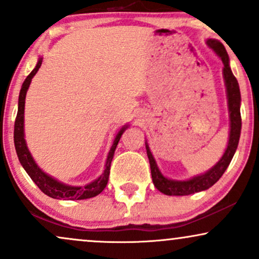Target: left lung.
<instances>
[{"label":"left lung","mask_w":259,"mask_h":259,"mask_svg":"<svg viewBox=\"0 0 259 259\" xmlns=\"http://www.w3.org/2000/svg\"><path fill=\"white\" fill-rule=\"evenodd\" d=\"M207 46L215 50V53L221 57L223 62V76H225L226 88H227V97H228V107H229V116H231V133H229V142L226 152L223 154L222 158L218 162L215 167L206 171L205 174L199 175L191 180L187 181H173L168 180L161 174L158 170L157 164H156L154 157H152L151 151L149 146L146 145V152L150 162V168H151V177L154 181L155 187L162 193L167 196H187L200 191L207 190L216 184L222 177L226 169L231 163L233 156L235 154V150L238 148L239 138H240L241 131V115H240V90H239V84L237 78L233 75L229 67L228 54L226 52V48L221 41L215 39H209L206 41Z\"/></svg>","instance_id":"obj_1"}]
</instances>
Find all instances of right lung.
<instances>
[{
  "instance_id": "1",
  "label": "right lung",
  "mask_w": 259,
  "mask_h": 259,
  "mask_svg": "<svg viewBox=\"0 0 259 259\" xmlns=\"http://www.w3.org/2000/svg\"><path fill=\"white\" fill-rule=\"evenodd\" d=\"M40 65H41V59L38 60L36 68H34L33 71L27 75V78L25 79L24 84H22V88L20 90V95H19V108H18L17 119H15V123H14V145H15V150H17L19 161H20L21 165L24 167L25 170H26V173L30 175V178L34 181V184H36L37 186L40 188L41 192L46 193L47 196L55 198V199H62L63 198V199H71V200L88 199V198L97 196V194H100L102 191L104 190L105 186H107L108 179H109V174H110L111 159L114 157L115 149H116L117 143H119L121 136H122L123 131L127 128V126L123 127V128L119 132V135L116 136V138H115L114 144L111 146L109 155H108L104 173L102 174L97 180H95L94 183L86 185L84 187H72V186H67L65 184L59 183V181L55 180V179L50 178L49 175L43 173V171L37 167V164L34 163L33 158H32L31 154L28 152L26 143H25V139H24L25 97H26L27 89L28 86H30L32 78H33L38 69H39Z\"/></svg>"
}]
</instances>
